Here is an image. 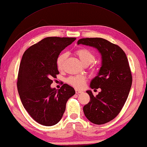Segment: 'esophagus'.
<instances>
[{"label": "esophagus", "instance_id": "obj_1", "mask_svg": "<svg viewBox=\"0 0 147 147\" xmlns=\"http://www.w3.org/2000/svg\"><path fill=\"white\" fill-rule=\"evenodd\" d=\"M82 91L78 90V89H76V94H80V93H82Z\"/></svg>", "mask_w": 147, "mask_h": 147}]
</instances>
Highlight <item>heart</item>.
Listing matches in <instances>:
<instances>
[{"label":"heart","mask_w":147,"mask_h":147,"mask_svg":"<svg viewBox=\"0 0 147 147\" xmlns=\"http://www.w3.org/2000/svg\"><path fill=\"white\" fill-rule=\"evenodd\" d=\"M76 54L79 57L80 60L85 65H88L92 63L96 60V56L94 53L90 49L86 48H80L76 51ZM67 57V53H62L59 55L56 59V66L59 70H61L63 68L64 62ZM94 70V68H92ZM66 81L68 84L73 86L77 89H80L84 88L86 79L82 76H75L68 77Z\"/></svg>","instance_id":"1"}]
</instances>
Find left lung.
I'll use <instances>...</instances> for the list:
<instances>
[{
	"label": "left lung",
	"mask_w": 147,
	"mask_h": 147,
	"mask_svg": "<svg viewBox=\"0 0 147 147\" xmlns=\"http://www.w3.org/2000/svg\"><path fill=\"white\" fill-rule=\"evenodd\" d=\"M77 44L96 47L102 56V65L90 85L101 91L96 96L91 91H86L90 101L83 111L92 123H107L121 111L129 93L133 77L127 58L119 46L102 38H81Z\"/></svg>",
	"instance_id": "1"
}]
</instances>
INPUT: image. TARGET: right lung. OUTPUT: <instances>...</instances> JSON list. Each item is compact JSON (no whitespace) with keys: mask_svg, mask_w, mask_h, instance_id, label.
<instances>
[{"mask_svg":"<svg viewBox=\"0 0 147 147\" xmlns=\"http://www.w3.org/2000/svg\"><path fill=\"white\" fill-rule=\"evenodd\" d=\"M75 37H49L30 46L24 53L17 80L23 105L38 123L51 126L60 121L68 99L76 93L64 84L60 89L51 88L59 74L56 59Z\"/></svg>","mask_w":147,"mask_h":147,"instance_id":"add662e5","label":"right lung"}]
</instances>
